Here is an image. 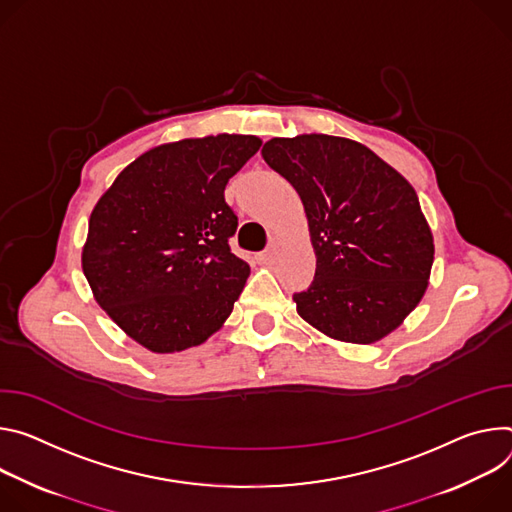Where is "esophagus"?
<instances>
[{
  "mask_svg": "<svg viewBox=\"0 0 512 512\" xmlns=\"http://www.w3.org/2000/svg\"><path fill=\"white\" fill-rule=\"evenodd\" d=\"M274 258H276V248H274V246H270L268 250H264V252H260V254L256 256V260H258L260 264H270V262H274Z\"/></svg>",
  "mask_w": 512,
  "mask_h": 512,
  "instance_id": "1",
  "label": "esophagus"
}]
</instances>
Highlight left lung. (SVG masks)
Returning <instances> with one entry per match:
<instances>
[{
    "label": "left lung",
    "mask_w": 512,
    "mask_h": 512,
    "mask_svg": "<svg viewBox=\"0 0 512 512\" xmlns=\"http://www.w3.org/2000/svg\"><path fill=\"white\" fill-rule=\"evenodd\" d=\"M262 156L299 193L317 256L299 315L333 339L372 344L419 305L433 236L415 189L370 148L337 136L272 138Z\"/></svg>",
    "instance_id": "8db88e82"
}]
</instances>
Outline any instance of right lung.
I'll list each match as a JSON object with an SVG mask.
<instances>
[{"label": "right lung", "instance_id": "add662e5", "mask_svg": "<svg viewBox=\"0 0 512 512\" xmlns=\"http://www.w3.org/2000/svg\"><path fill=\"white\" fill-rule=\"evenodd\" d=\"M262 146L219 134L142 154L97 201L83 248L95 301L156 354L203 344L230 317L250 266L230 248L225 185Z\"/></svg>", "mask_w": 512, "mask_h": 512}]
</instances>
